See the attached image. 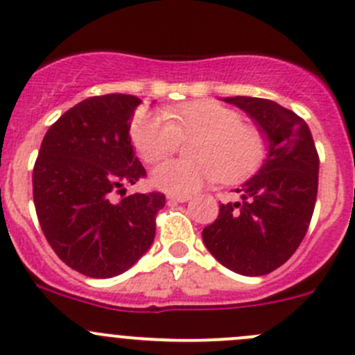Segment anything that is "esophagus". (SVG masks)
<instances>
[{"label": "esophagus", "instance_id": "34e87169", "mask_svg": "<svg viewBox=\"0 0 355 355\" xmlns=\"http://www.w3.org/2000/svg\"><path fill=\"white\" fill-rule=\"evenodd\" d=\"M191 199L189 194H168V200H175V202H187Z\"/></svg>", "mask_w": 355, "mask_h": 355}]
</instances>
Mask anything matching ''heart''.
<instances>
[{"mask_svg": "<svg viewBox=\"0 0 355 355\" xmlns=\"http://www.w3.org/2000/svg\"><path fill=\"white\" fill-rule=\"evenodd\" d=\"M164 114H142L132 125V141L148 163H157L192 141V159H171L153 171V184L170 194H191L220 178L235 184L252 175L266 156L259 128L242 123L235 110L214 101L175 106Z\"/></svg>", "mask_w": 355, "mask_h": 355, "instance_id": "obj_1", "label": "heart"}]
</instances>
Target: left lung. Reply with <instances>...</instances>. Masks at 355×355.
Segmentation results:
<instances>
[{"mask_svg": "<svg viewBox=\"0 0 355 355\" xmlns=\"http://www.w3.org/2000/svg\"><path fill=\"white\" fill-rule=\"evenodd\" d=\"M225 103L245 111L268 142V156L235 192L239 202L220 204L204 245L225 268L261 277L287 263L313 218L320 156L306 121L270 99L235 96Z\"/></svg>", "mask_w": 355, "mask_h": 355, "instance_id": "1", "label": "left lung"}]
</instances>
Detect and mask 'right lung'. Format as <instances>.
Segmentation results:
<instances>
[{
	"mask_svg": "<svg viewBox=\"0 0 355 355\" xmlns=\"http://www.w3.org/2000/svg\"><path fill=\"white\" fill-rule=\"evenodd\" d=\"M141 99L106 94L84 99L49 127L32 173L39 225L56 256L91 278L134 266L151 247L164 194L114 200L146 177L130 142Z\"/></svg>",
	"mask_w": 355,
	"mask_h": 355,
	"instance_id": "add662e5",
	"label": "right lung"
}]
</instances>
